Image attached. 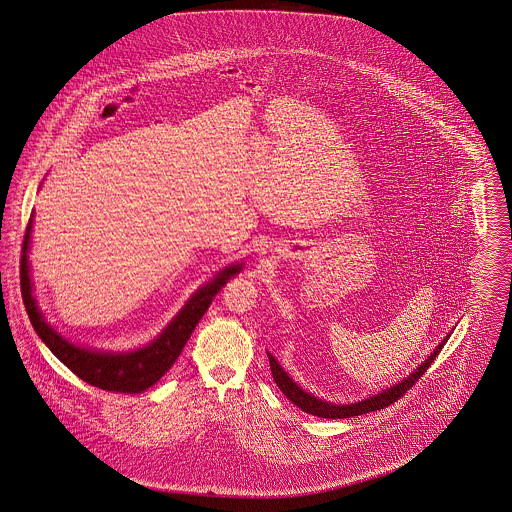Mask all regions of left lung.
Listing matches in <instances>:
<instances>
[{
	"label": "left lung",
	"mask_w": 512,
	"mask_h": 512,
	"mask_svg": "<svg viewBox=\"0 0 512 512\" xmlns=\"http://www.w3.org/2000/svg\"><path fill=\"white\" fill-rule=\"evenodd\" d=\"M449 336L445 340L439 343L438 347L434 349V353L418 366L414 370L413 374L405 380H401L399 384L391 386L390 390H382V393L374 395V397H368L365 401H359V403H351V405H332L328 401H322L313 397L311 393L301 390L292 378L282 370V366L276 363V359L268 353V363H270V372H272V378L276 382V386L280 388V391L292 401L293 405H297L301 411L305 413L313 414L318 418H349V416H359V414L372 413V411H380L384 407H390L391 403H395L397 399H401L407 391L413 388L414 384L420 380V376L432 366V363L436 361V357L441 351V347L447 343Z\"/></svg>",
	"instance_id": "8db88e82"
}]
</instances>
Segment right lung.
I'll use <instances>...</instances> for the list:
<instances>
[{
	"instance_id": "obj_1",
	"label": "right lung",
	"mask_w": 512,
	"mask_h": 512,
	"mask_svg": "<svg viewBox=\"0 0 512 512\" xmlns=\"http://www.w3.org/2000/svg\"><path fill=\"white\" fill-rule=\"evenodd\" d=\"M26 228L25 242H23V255H21V292L25 301L26 313L36 330V334L49 347V351L67 366L74 374L90 386H96L105 391L115 393H140L153 386L165 372L171 368L178 355L182 353L186 341L190 340L197 322L209 309L213 297L219 293L220 288L240 272V265L226 267L220 270L213 282L205 284L194 293V297L186 303V307L176 315L165 332L155 341H151L144 349L132 353H98L88 351L84 347H76L73 343L63 340L48 322L42 318L38 305L32 297V286L28 276V261L26 251L30 242V226Z\"/></svg>"
}]
</instances>
